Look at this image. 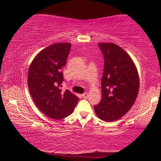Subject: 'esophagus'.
Masks as SVG:
<instances>
[{
  "mask_svg": "<svg viewBox=\"0 0 161 161\" xmlns=\"http://www.w3.org/2000/svg\"><path fill=\"white\" fill-rule=\"evenodd\" d=\"M88 96H89V94H88L87 92H86V93L82 94V97H83L84 98V99H87V98H88Z\"/></svg>",
  "mask_w": 161,
  "mask_h": 161,
  "instance_id": "obj_1",
  "label": "esophagus"
}]
</instances>
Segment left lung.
Instances as JSON below:
<instances>
[{"label": "left lung", "instance_id": "1", "mask_svg": "<svg viewBox=\"0 0 161 161\" xmlns=\"http://www.w3.org/2000/svg\"><path fill=\"white\" fill-rule=\"evenodd\" d=\"M104 56L102 100L94 108L105 122H114L130 111L139 90V76L130 56L111 42L98 43Z\"/></svg>", "mask_w": 161, "mask_h": 161}]
</instances>
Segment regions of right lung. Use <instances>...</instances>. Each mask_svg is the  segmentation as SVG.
<instances>
[{"label": "right lung", "instance_id": "obj_1", "mask_svg": "<svg viewBox=\"0 0 161 161\" xmlns=\"http://www.w3.org/2000/svg\"><path fill=\"white\" fill-rule=\"evenodd\" d=\"M71 44L56 43L35 56L28 73V86L36 107L48 117L61 119L73 112L79 99L69 90L63 92L61 69L67 62Z\"/></svg>", "mask_w": 161, "mask_h": 161}]
</instances>
